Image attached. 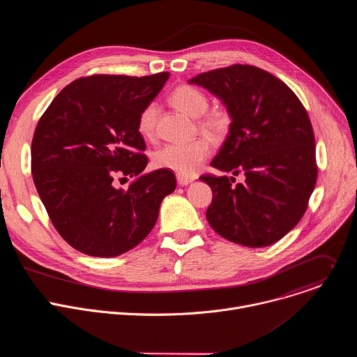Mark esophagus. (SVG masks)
<instances>
[{"label": "esophagus", "mask_w": 357, "mask_h": 357, "mask_svg": "<svg viewBox=\"0 0 357 357\" xmlns=\"http://www.w3.org/2000/svg\"><path fill=\"white\" fill-rule=\"evenodd\" d=\"M176 179H178V183L181 186H186V185H189V183H192L195 181V178H188V176H182V175H178Z\"/></svg>", "instance_id": "1"}]
</instances>
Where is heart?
Returning <instances> with one entry per match:
<instances>
[{
  "instance_id": "obj_1",
  "label": "heart",
  "mask_w": 357,
  "mask_h": 357,
  "mask_svg": "<svg viewBox=\"0 0 357 357\" xmlns=\"http://www.w3.org/2000/svg\"><path fill=\"white\" fill-rule=\"evenodd\" d=\"M171 103L189 117L197 119L208 110V97L192 86H179L171 93ZM158 119V106L146 105L138 116V131L144 137H152L155 132ZM200 127L212 134H222L229 127V117L223 113H211L199 121ZM212 152V145L206 138H196L188 142L168 144L155 151L154 165L161 169L174 171L182 176H192L202 162Z\"/></svg>"
}]
</instances>
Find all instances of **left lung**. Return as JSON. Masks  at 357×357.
I'll list each match as a JSON object with an SVG mask.
<instances>
[{"mask_svg":"<svg viewBox=\"0 0 357 357\" xmlns=\"http://www.w3.org/2000/svg\"><path fill=\"white\" fill-rule=\"evenodd\" d=\"M222 100L231 119L229 135L211 165L233 176L203 175L213 192L206 211L212 229L245 247H267L291 231L314 192L315 137L295 93L271 73L233 65L189 80Z\"/></svg>","mask_w":357,"mask_h":357,"instance_id":"left-lung-1","label":"left lung"}]
</instances>
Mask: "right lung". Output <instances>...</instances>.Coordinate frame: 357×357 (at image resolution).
<instances>
[{
  "instance_id": "add662e5",
  "label": "right lung",
  "mask_w": 357,
  "mask_h": 357,
  "mask_svg": "<svg viewBox=\"0 0 357 357\" xmlns=\"http://www.w3.org/2000/svg\"><path fill=\"white\" fill-rule=\"evenodd\" d=\"M168 77H80L36 126L31 168L38 195L58 233L87 256L116 257L139 244L176 188L169 169L142 172L148 158L137 126ZM116 176L135 179L123 190L115 188Z\"/></svg>"
}]
</instances>
